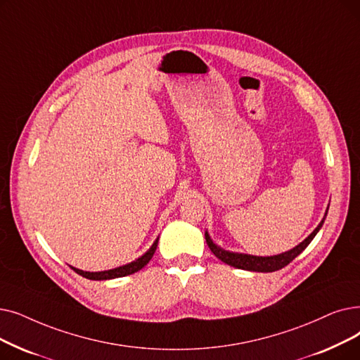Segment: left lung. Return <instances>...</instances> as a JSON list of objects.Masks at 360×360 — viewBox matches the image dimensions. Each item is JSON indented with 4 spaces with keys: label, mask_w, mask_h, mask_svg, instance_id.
<instances>
[{
    "label": "left lung",
    "mask_w": 360,
    "mask_h": 360,
    "mask_svg": "<svg viewBox=\"0 0 360 360\" xmlns=\"http://www.w3.org/2000/svg\"><path fill=\"white\" fill-rule=\"evenodd\" d=\"M328 207H330V206H328ZM326 213H328V209L325 212V216H323V219L321 221V224L315 228V231L311 232L304 241H302L299 245H295L294 248L288 250V252L276 255V256L262 257V256H252V255H244V253L226 252V250L221 248V247L216 245L212 241L207 231L205 233V237H206V243H207L209 248L212 250V253L217 259H221L224 263L229 264V266H233V268H237V269H244V271H253V272H275V271H279V269H283L284 266H287V264L290 262H292L297 256H299L303 252V250L310 244V241L315 238V236H316V233L319 232V229L323 225Z\"/></svg>",
    "instance_id": "obj_1"
}]
</instances>
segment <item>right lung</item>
Listing matches in <instances>:
<instances>
[{
	"label": "right lung",
	"instance_id": "1",
	"mask_svg": "<svg viewBox=\"0 0 360 360\" xmlns=\"http://www.w3.org/2000/svg\"><path fill=\"white\" fill-rule=\"evenodd\" d=\"M158 243H159V238L155 240L153 243V245L147 250V252L141 256L135 259L134 262L128 263V264H123V266H119V268H115V269H110V271H103V272H85V271H81V269H76L73 266H70L76 274H79L81 276L86 278V279H92V281H103V279H113V278H120V276H127V275H131V274H135L138 272L139 269H143L146 264L151 260L155 248H158Z\"/></svg>",
	"mask_w": 360,
	"mask_h": 360
}]
</instances>
